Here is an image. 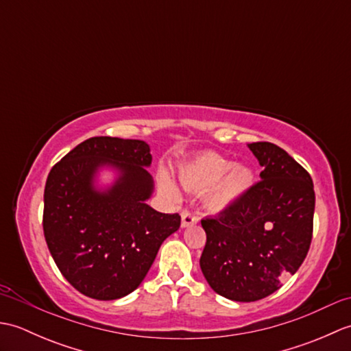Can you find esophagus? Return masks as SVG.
<instances>
[{"label":"esophagus","instance_id":"34e87169","mask_svg":"<svg viewBox=\"0 0 351 351\" xmlns=\"http://www.w3.org/2000/svg\"><path fill=\"white\" fill-rule=\"evenodd\" d=\"M182 228H189L197 223V215L191 211H182Z\"/></svg>","mask_w":351,"mask_h":351}]
</instances>
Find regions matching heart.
Wrapping results in <instances>:
<instances>
[{
	"mask_svg": "<svg viewBox=\"0 0 351 351\" xmlns=\"http://www.w3.org/2000/svg\"><path fill=\"white\" fill-rule=\"evenodd\" d=\"M181 181L193 190L210 189L208 205L221 210L241 197L253 184V171L245 166H235L219 154L199 155L181 170ZM161 189L170 197H178V190L169 180L161 181Z\"/></svg>",
	"mask_w": 351,
	"mask_h": 351,
	"instance_id": "1",
	"label": "heart"
}]
</instances>
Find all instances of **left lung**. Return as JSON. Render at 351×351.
<instances>
[{
  "label": "left lung",
  "instance_id": "1",
  "mask_svg": "<svg viewBox=\"0 0 351 351\" xmlns=\"http://www.w3.org/2000/svg\"><path fill=\"white\" fill-rule=\"evenodd\" d=\"M261 181L202 228L200 268L215 293L235 302L273 294L308 255L314 230L315 191L308 170L268 141L249 145Z\"/></svg>",
  "mask_w": 351,
  "mask_h": 351
}]
</instances>
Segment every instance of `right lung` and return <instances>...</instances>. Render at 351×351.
Instances as JSON below:
<instances>
[{
  "label": "right lung",
  "mask_w": 351,
  "mask_h": 351,
  "mask_svg": "<svg viewBox=\"0 0 351 351\" xmlns=\"http://www.w3.org/2000/svg\"><path fill=\"white\" fill-rule=\"evenodd\" d=\"M152 155L141 140L92 137L51 169L43 193V234L58 270L81 294L114 300L132 293L160 245L181 226L180 214L146 204ZM101 165L121 176L108 192L93 189Z\"/></svg>",
  "instance_id": "obj_1"
}]
</instances>
